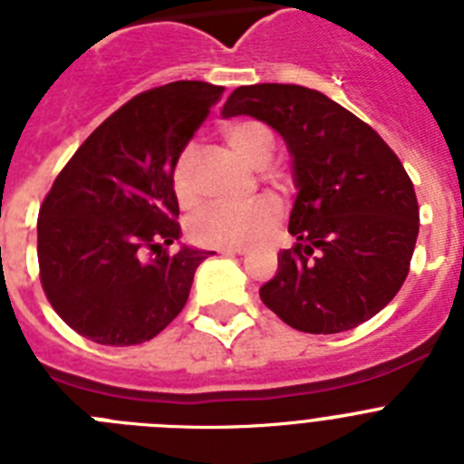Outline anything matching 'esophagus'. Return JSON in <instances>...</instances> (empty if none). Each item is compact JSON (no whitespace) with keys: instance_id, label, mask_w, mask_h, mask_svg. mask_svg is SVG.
<instances>
[{"instance_id":"obj_1","label":"esophagus","mask_w":464,"mask_h":464,"mask_svg":"<svg viewBox=\"0 0 464 464\" xmlns=\"http://www.w3.org/2000/svg\"><path fill=\"white\" fill-rule=\"evenodd\" d=\"M220 253H237V256H246L248 248H244V246H227V248H220Z\"/></svg>"}]
</instances>
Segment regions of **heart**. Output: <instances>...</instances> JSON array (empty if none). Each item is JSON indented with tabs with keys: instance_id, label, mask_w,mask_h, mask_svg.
Masks as SVG:
<instances>
[{
	"instance_id": "1",
	"label": "heart",
	"mask_w": 464,
	"mask_h": 464,
	"mask_svg": "<svg viewBox=\"0 0 464 464\" xmlns=\"http://www.w3.org/2000/svg\"><path fill=\"white\" fill-rule=\"evenodd\" d=\"M225 139L251 165L265 167L274 155V137L257 121H237L225 130ZM171 190L183 207L197 197V150L179 153L171 167ZM283 207L274 195H260L244 204H208L190 220L192 241L202 246H253L281 223Z\"/></svg>"
}]
</instances>
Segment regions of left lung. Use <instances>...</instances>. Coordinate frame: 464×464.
Masks as SVG:
<instances>
[{
    "label": "left lung",
    "mask_w": 464,
    "mask_h": 464,
    "mask_svg": "<svg viewBox=\"0 0 464 464\" xmlns=\"http://www.w3.org/2000/svg\"><path fill=\"white\" fill-rule=\"evenodd\" d=\"M267 122L293 155L297 197L278 253V272L260 288L265 306L309 334L353 330L401 288L418 237L413 183L367 122L302 85H241L223 118Z\"/></svg>",
    "instance_id": "1"
}]
</instances>
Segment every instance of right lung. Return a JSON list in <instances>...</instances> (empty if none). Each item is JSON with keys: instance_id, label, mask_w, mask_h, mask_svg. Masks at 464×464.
<instances>
[{"instance_id": "right-lung-1", "label": "right lung", "mask_w": 464, "mask_h": 464, "mask_svg": "<svg viewBox=\"0 0 464 464\" xmlns=\"http://www.w3.org/2000/svg\"><path fill=\"white\" fill-rule=\"evenodd\" d=\"M225 88L174 81L111 113L57 174L39 208L41 285L81 337L137 346L186 306L211 256L181 246L171 167Z\"/></svg>"}]
</instances>
